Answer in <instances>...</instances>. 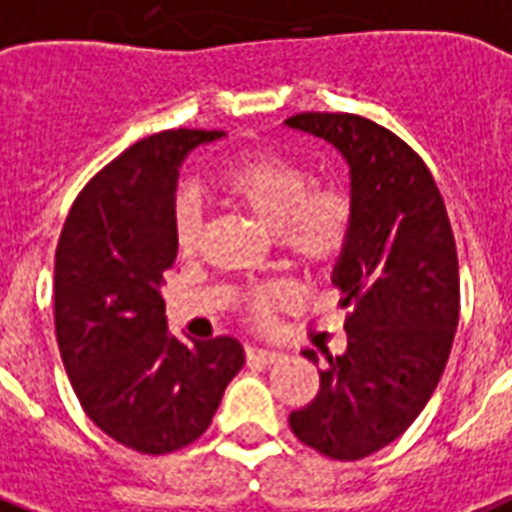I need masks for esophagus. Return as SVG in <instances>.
Here are the masks:
<instances>
[{"mask_svg": "<svg viewBox=\"0 0 512 512\" xmlns=\"http://www.w3.org/2000/svg\"><path fill=\"white\" fill-rule=\"evenodd\" d=\"M280 358H283V352L277 347H259V344L248 347V360H256V363H275Z\"/></svg>", "mask_w": 512, "mask_h": 512, "instance_id": "obj_1", "label": "esophagus"}]
</instances>
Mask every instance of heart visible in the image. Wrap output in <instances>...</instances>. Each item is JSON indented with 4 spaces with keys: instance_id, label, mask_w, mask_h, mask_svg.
Returning <instances> with one entry per match:
<instances>
[{
    "instance_id": "obj_1",
    "label": "heart",
    "mask_w": 512,
    "mask_h": 512,
    "mask_svg": "<svg viewBox=\"0 0 512 512\" xmlns=\"http://www.w3.org/2000/svg\"><path fill=\"white\" fill-rule=\"evenodd\" d=\"M307 170L280 157H251L229 165L219 176L221 192L275 229L277 243L301 267L320 269L342 256L352 232V200L339 186H310ZM200 202L192 192L178 194L173 229L181 253H192L200 240ZM275 291L256 296L264 312Z\"/></svg>"
}]
</instances>
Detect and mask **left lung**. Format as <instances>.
<instances>
[{
	"instance_id": "obj_1",
	"label": "left lung",
	"mask_w": 512,
	"mask_h": 512,
	"mask_svg": "<svg viewBox=\"0 0 512 512\" xmlns=\"http://www.w3.org/2000/svg\"><path fill=\"white\" fill-rule=\"evenodd\" d=\"M285 125L323 138L350 168L352 232L334 267L347 350L326 352L320 390L293 435L331 459L384 449L441 382L459 320L457 245L430 170L406 141L358 114L304 112ZM318 363V352L304 350Z\"/></svg>"
}]
</instances>
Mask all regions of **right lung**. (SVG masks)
<instances>
[{
  "label": "right lung",
  "instance_id": "1",
  "mask_svg": "<svg viewBox=\"0 0 512 512\" xmlns=\"http://www.w3.org/2000/svg\"><path fill=\"white\" fill-rule=\"evenodd\" d=\"M221 136L165 130L125 149L71 205L55 251V336L71 387L95 425L141 454L197 441L245 363L232 336L176 339L162 299L178 253V168Z\"/></svg>",
  "mask_w": 512,
  "mask_h": 512
}]
</instances>
